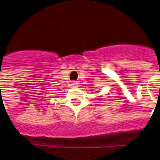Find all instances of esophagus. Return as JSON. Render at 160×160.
<instances>
[{
    "label": "esophagus",
    "mask_w": 160,
    "mask_h": 160,
    "mask_svg": "<svg viewBox=\"0 0 160 160\" xmlns=\"http://www.w3.org/2000/svg\"><path fill=\"white\" fill-rule=\"evenodd\" d=\"M72 85H73V86H74V87H76V86H78L77 83H73Z\"/></svg>",
    "instance_id": "esophagus-1"
}]
</instances>
